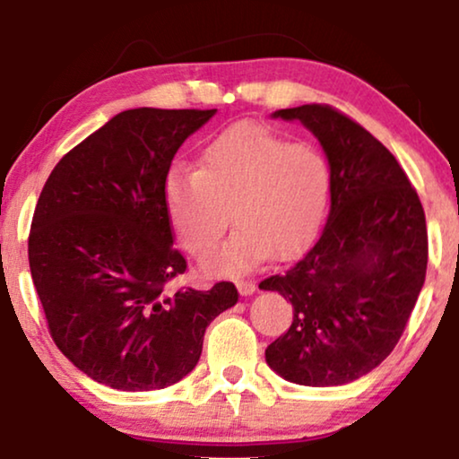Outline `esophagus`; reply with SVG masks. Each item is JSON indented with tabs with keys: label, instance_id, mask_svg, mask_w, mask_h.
Returning a JSON list of instances; mask_svg holds the SVG:
<instances>
[{
	"label": "esophagus",
	"instance_id": "1",
	"mask_svg": "<svg viewBox=\"0 0 459 459\" xmlns=\"http://www.w3.org/2000/svg\"><path fill=\"white\" fill-rule=\"evenodd\" d=\"M236 286H238V290H240L242 297H250V294H253L255 288H256L253 280H238Z\"/></svg>",
	"mask_w": 459,
	"mask_h": 459
}]
</instances>
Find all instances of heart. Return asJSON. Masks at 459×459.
I'll use <instances>...</instances> for the list:
<instances>
[{
    "mask_svg": "<svg viewBox=\"0 0 459 459\" xmlns=\"http://www.w3.org/2000/svg\"><path fill=\"white\" fill-rule=\"evenodd\" d=\"M330 162L317 146L292 143L259 125H240L212 140L200 169L175 165L165 204L186 253L203 256L230 228L238 230L204 259L211 273H238L275 256L300 253L324 221Z\"/></svg>",
    "mask_w": 459,
    "mask_h": 459,
    "instance_id": "obj_1",
    "label": "heart"
}]
</instances>
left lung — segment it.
I'll use <instances>...</instances> for the list:
<instances>
[{
	"instance_id": "1",
	"label": "left lung",
	"mask_w": 459,
	"mask_h": 459,
	"mask_svg": "<svg viewBox=\"0 0 459 459\" xmlns=\"http://www.w3.org/2000/svg\"><path fill=\"white\" fill-rule=\"evenodd\" d=\"M273 117L313 131L330 162V217L313 247L263 290L292 303V324L265 359L305 386L353 382L391 355L424 286L429 231L416 187L359 123L328 104Z\"/></svg>"
}]
</instances>
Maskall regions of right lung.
<instances>
[{"label":"right lung","mask_w":459,"mask_h":459,"mask_svg":"<svg viewBox=\"0 0 459 459\" xmlns=\"http://www.w3.org/2000/svg\"><path fill=\"white\" fill-rule=\"evenodd\" d=\"M215 112L125 110L62 156L37 200L29 265L48 330L100 385H175L198 363L206 325L238 303L231 281L167 290L187 261L173 247L165 178Z\"/></svg>","instance_id":"add662e5"}]
</instances>
